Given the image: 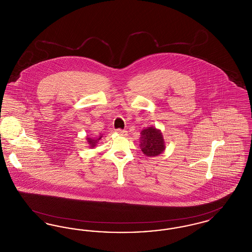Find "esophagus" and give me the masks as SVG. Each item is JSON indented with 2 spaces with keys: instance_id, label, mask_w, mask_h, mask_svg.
<instances>
[{
  "instance_id": "esophagus-1",
  "label": "esophagus",
  "mask_w": 252,
  "mask_h": 252,
  "mask_svg": "<svg viewBox=\"0 0 252 252\" xmlns=\"http://www.w3.org/2000/svg\"><path fill=\"white\" fill-rule=\"evenodd\" d=\"M116 132H117V133H119L121 135H126V130H123V129H121V128L116 129Z\"/></svg>"
}]
</instances>
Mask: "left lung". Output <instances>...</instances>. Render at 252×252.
Masks as SVG:
<instances>
[{
    "instance_id": "1",
    "label": "left lung",
    "mask_w": 252,
    "mask_h": 252,
    "mask_svg": "<svg viewBox=\"0 0 252 252\" xmlns=\"http://www.w3.org/2000/svg\"><path fill=\"white\" fill-rule=\"evenodd\" d=\"M140 146L146 156L159 155L165 149L162 134L155 127H147L141 132Z\"/></svg>"
}]
</instances>
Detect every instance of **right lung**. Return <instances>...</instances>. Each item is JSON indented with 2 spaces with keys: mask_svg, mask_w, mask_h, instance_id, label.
<instances>
[{
  "mask_svg": "<svg viewBox=\"0 0 252 252\" xmlns=\"http://www.w3.org/2000/svg\"><path fill=\"white\" fill-rule=\"evenodd\" d=\"M101 138H102V136H100L97 140H93L92 138H87V140H88V143L91 144V146H92V147H94V146H95L96 144L98 143V141H99Z\"/></svg>",
  "mask_w": 252,
  "mask_h": 252,
  "instance_id": "obj_1",
  "label": "right lung"
}]
</instances>
